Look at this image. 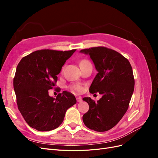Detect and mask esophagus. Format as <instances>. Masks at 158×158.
I'll list each match as a JSON object with an SVG mask.
<instances>
[{"label":"esophagus","mask_w":158,"mask_h":158,"mask_svg":"<svg viewBox=\"0 0 158 158\" xmlns=\"http://www.w3.org/2000/svg\"><path fill=\"white\" fill-rule=\"evenodd\" d=\"M76 100H77L78 102H81L82 101V98H81V97H76Z\"/></svg>","instance_id":"esophagus-1"}]
</instances>
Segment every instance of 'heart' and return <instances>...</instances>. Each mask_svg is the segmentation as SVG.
<instances>
[{"mask_svg": "<svg viewBox=\"0 0 158 158\" xmlns=\"http://www.w3.org/2000/svg\"><path fill=\"white\" fill-rule=\"evenodd\" d=\"M86 62H89L88 60H82V61L80 62V64H82L84 63H86ZM64 70V67L62 69V72ZM70 88L72 91H74V92H80L82 90V85L78 84H72L70 85Z\"/></svg>", "mask_w": 158, "mask_h": 158, "instance_id": "1", "label": "heart"}]
</instances>
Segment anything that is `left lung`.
Here are the masks:
<instances>
[{"instance_id":"obj_1","label":"left lung","mask_w":158,"mask_h":158,"mask_svg":"<svg viewBox=\"0 0 158 158\" xmlns=\"http://www.w3.org/2000/svg\"><path fill=\"white\" fill-rule=\"evenodd\" d=\"M80 52L90 56L98 72L89 92L103 95L97 102L88 97L83 98L89 105L83 122L95 131H107L120 121L128 108L135 89L132 66L125 56L106 47H91Z\"/></svg>"}]
</instances>
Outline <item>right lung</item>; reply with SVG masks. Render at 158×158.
Instances as JSON below:
<instances>
[{"label": "right lung", "instance_id": "obj_1", "mask_svg": "<svg viewBox=\"0 0 158 158\" xmlns=\"http://www.w3.org/2000/svg\"><path fill=\"white\" fill-rule=\"evenodd\" d=\"M75 51H35L23 57L17 66L13 84L18 108L28 125L37 131H49L59 127L66 110L76 103L74 95L66 91L56 98L49 95L62 66ZM55 90L59 92L60 88Z\"/></svg>", "mask_w": 158, "mask_h": 158}]
</instances>
